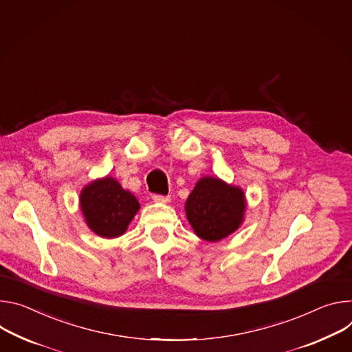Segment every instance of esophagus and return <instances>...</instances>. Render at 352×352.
Here are the masks:
<instances>
[{
    "instance_id": "esophagus-1",
    "label": "esophagus",
    "mask_w": 352,
    "mask_h": 352,
    "mask_svg": "<svg viewBox=\"0 0 352 352\" xmlns=\"http://www.w3.org/2000/svg\"><path fill=\"white\" fill-rule=\"evenodd\" d=\"M152 200L155 203H169L170 201V196H161V194H153Z\"/></svg>"
}]
</instances>
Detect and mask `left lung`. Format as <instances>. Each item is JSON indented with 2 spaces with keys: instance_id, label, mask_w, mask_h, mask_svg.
I'll return each mask as SVG.
<instances>
[{
  "instance_id": "left-lung-1",
  "label": "left lung",
  "mask_w": 352,
  "mask_h": 352,
  "mask_svg": "<svg viewBox=\"0 0 352 352\" xmlns=\"http://www.w3.org/2000/svg\"><path fill=\"white\" fill-rule=\"evenodd\" d=\"M184 210L199 238L207 242H218L242 225L246 210L245 192L238 186L206 176L190 192Z\"/></svg>"
}]
</instances>
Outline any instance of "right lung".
Listing matches in <instances>:
<instances>
[{"instance_id":"right-lung-1","label":"right lung","mask_w":352,"mask_h":352,"mask_svg":"<svg viewBox=\"0 0 352 352\" xmlns=\"http://www.w3.org/2000/svg\"><path fill=\"white\" fill-rule=\"evenodd\" d=\"M80 206L89 229L106 239L122 236L140 210L137 199L111 176L87 184Z\"/></svg>"}]
</instances>
